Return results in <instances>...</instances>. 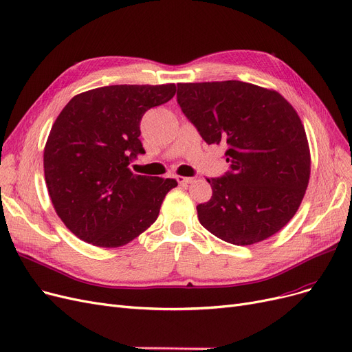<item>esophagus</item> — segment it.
Masks as SVG:
<instances>
[{"mask_svg": "<svg viewBox=\"0 0 352 352\" xmlns=\"http://www.w3.org/2000/svg\"><path fill=\"white\" fill-rule=\"evenodd\" d=\"M176 180L179 182L180 185H188V184H192L193 182V177H185V176H176Z\"/></svg>", "mask_w": 352, "mask_h": 352, "instance_id": "1", "label": "esophagus"}]
</instances>
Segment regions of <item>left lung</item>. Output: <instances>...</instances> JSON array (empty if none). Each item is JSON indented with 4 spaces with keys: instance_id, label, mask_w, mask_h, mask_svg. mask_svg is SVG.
<instances>
[{
    "instance_id": "obj_1",
    "label": "left lung",
    "mask_w": 352,
    "mask_h": 352,
    "mask_svg": "<svg viewBox=\"0 0 352 352\" xmlns=\"http://www.w3.org/2000/svg\"><path fill=\"white\" fill-rule=\"evenodd\" d=\"M177 102L208 144L227 146L230 172L206 179L212 196L196 206L202 227L234 245L278 232L311 176L298 112L277 91L241 80L177 83Z\"/></svg>"
}]
</instances>
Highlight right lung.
Masks as SVG:
<instances>
[{"mask_svg":"<svg viewBox=\"0 0 352 352\" xmlns=\"http://www.w3.org/2000/svg\"><path fill=\"white\" fill-rule=\"evenodd\" d=\"M175 94V83L95 88L75 95L53 122L43 154L46 186L56 214L82 241L121 247L157 219L177 182L134 175L129 164L144 153V112Z\"/></svg>","mask_w":352,"mask_h":352,"instance_id":"add662e5","label":"right lung"}]
</instances>
